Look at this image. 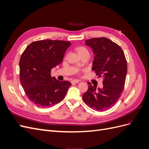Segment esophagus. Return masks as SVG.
<instances>
[{
	"label": "esophagus",
	"instance_id": "34e87169",
	"mask_svg": "<svg viewBox=\"0 0 149 149\" xmlns=\"http://www.w3.org/2000/svg\"><path fill=\"white\" fill-rule=\"evenodd\" d=\"M79 81H80V80H78V79H73V80L71 81V83L72 84H73V83H78Z\"/></svg>",
	"mask_w": 149,
	"mask_h": 149
}]
</instances>
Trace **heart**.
<instances>
[{
    "label": "heart",
    "mask_w": 149,
    "mask_h": 149,
    "mask_svg": "<svg viewBox=\"0 0 149 149\" xmlns=\"http://www.w3.org/2000/svg\"><path fill=\"white\" fill-rule=\"evenodd\" d=\"M76 50L80 56H82L85 54H89L88 49L84 47H78L76 48Z\"/></svg>",
    "instance_id": "1"
}]
</instances>
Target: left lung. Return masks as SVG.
<instances>
[{
	"instance_id": "1",
	"label": "left lung",
	"mask_w": 149,
	"mask_h": 149,
	"mask_svg": "<svg viewBox=\"0 0 149 149\" xmlns=\"http://www.w3.org/2000/svg\"><path fill=\"white\" fill-rule=\"evenodd\" d=\"M95 56L92 70L103 78L102 88L89 85L83 95L84 103L97 111H104L116 104L123 92L127 72V61L122 48L105 37L86 40Z\"/></svg>"
}]
</instances>
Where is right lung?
<instances>
[{
  "label": "right lung",
  "mask_w": 149,
  "mask_h": 149,
  "mask_svg": "<svg viewBox=\"0 0 149 149\" xmlns=\"http://www.w3.org/2000/svg\"><path fill=\"white\" fill-rule=\"evenodd\" d=\"M70 42L43 40L31 43L22 54L20 80L29 100L39 107H50L64 100L71 86L52 77L51 70L63 61Z\"/></svg>",
  "instance_id": "add662e5"
}]
</instances>
